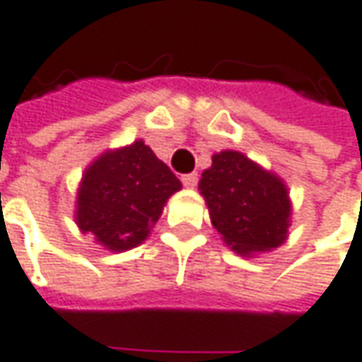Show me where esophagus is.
<instances>
[{
    "mask_svg": "<svg viewBox=\"0 0 362 362\" xmlns=\"http://www.w3.org/2000/svg\"><path fill=\"white\" fill-rule=\"evenodd\" d=\"M182 184H184L186 188H194V186L199 184V174H197V172H192V174H184V176H182Z\"/></svg>",
    "mask_w": 362,
    "mask_h": 362,
    "instance_id": "esophagus-1",
    "label": "esophagus"
}]
</instances>
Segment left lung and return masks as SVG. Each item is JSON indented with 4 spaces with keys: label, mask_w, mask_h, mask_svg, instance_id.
Here are the masks:
<instances>
[{
    "label": "left lung",
    "mask_w": 362,
    "mask_h": 362,
    "mask_svg": "<svg viewBox=\"0 0 362 362\" xmlns=\"http://www.w3.org/2000/svg\"><path fill=\"white\" fill-rule=\"evenodd\" d=\"M199 188L215 229L238 254L264 252L285 242L291 215L287 188L244 153L213 156Z\"/></svg>",
    "instance_id": "left-lung-1"
}]
</instances>
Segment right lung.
Instances as JSON below:
<instances>
[{
	"label": "right lung",
	"instance_id": "right-lung-1",
	"mask_svg": "<svg viewBox=\"0 0 362 362\" xmlns=\"http://www.w3.org/2000/svg\"><path fill=\"white\" fill-rule=\"evenodd\" d=\"M174 172L143 143L108 151L88 170L77 194V225L108 250L139 245L180 190Z\"/></svg>",
	"mask_w": 362,
	"mask_h": 362
}]
</instances>
